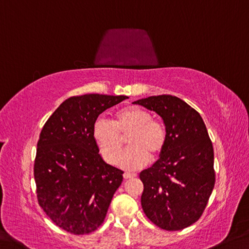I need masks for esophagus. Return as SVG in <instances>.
Returning <instances> with one entry per match:
<instances>
[{
    "mask_svg": "<svg viewBox=\"0 0 249 249\" xmlns=\"http://www.w3.org/2000/svg\"><path fill=\"white\" fill-rule=\"evenodd\" d=\"M124 179H129V178H134V177H136V174H131V173H124Z\"/></svg>",
    "mask_w": 249,
    "mask_h": 249,
    "instance_id": "1",
    "label": "esophagus"
}]
</instances>
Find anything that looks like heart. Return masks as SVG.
Instances as JSON below:
<instances>
[{
    "label": "heart",
    "instance_id": "b5f03b06",
    "mask_svg": "<svg viewBox=\"0 0 249 249\" xmlns=\"http://www.w3.org/2000/svg\"><path fill=\"white\" fill-rule=\"evenodd\" d=\"M152 114L143 108L126 107L115 114L114 124L103 117L97 118L93 125V137L105 161L115 164L123 149V138L130 135V148L117 164L126 171H137L149 161V157L157 159L167 144L165 125L152 120Z\"/></svg>",
    "mask_w": 249,
    "mask_h": 249
}]
</instances>
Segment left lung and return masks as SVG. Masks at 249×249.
<instances>
[{"mask_svg":"<svg viewBox=\"0 0 249 249\" xmlns=\"http://www.w3.org/2000/svg\"><path fill=\"white\" fill-rule=\"evenodd\" d=\"M161 117L167 144L152 167L141 172L142 207L165 231L184 230L199 219L215 185L214 149L199 113L172 95L135 101Z\"/></svg>","mask_w":249,"mask_h":249,"instance_id":"left-lung-1","label":"left lung"}]
</instances>
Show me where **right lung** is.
<instances>
[{
	"label": "right lung",
	"mask_w": 249,
	"mask_h": 249,
	"mask_svg": "<svg viewBox=\"0 0 249 249\" xmlns=\"http://www.w3.org/2000/svg\"><path fill=\"white\" fill-rule=\"evenodd\" d=\"M127 96L85 94L63 102L43 126L34 161L39 206L51 220L74 235L104 222L123 171L102 159L93 137L100 114Z\"/></svg>",
	"instance_id": "1"
}]
</instances>
